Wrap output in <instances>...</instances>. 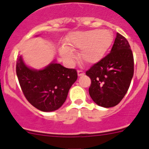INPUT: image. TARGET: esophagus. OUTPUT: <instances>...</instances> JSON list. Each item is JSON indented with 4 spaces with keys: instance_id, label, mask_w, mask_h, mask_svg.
I'll return each instance as SVG.
<instances>
[{
    "instance_id": "esophagus-1",
    "label": "esophagus",
    "mask_w": 149,
    "mask_h": 149,
    "mask_svg": "<svg viewBox=\"0 0 149 149\" xmlns=\"http://www.w3.org/2000/svg\"><path fill=\"white\" fill-rule=\"evenodd\" d=\"M77 73H78V76H84V74H85L84 71H82V70H78Z\"/></svg>"
}]
</instances>
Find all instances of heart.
I'll list each match as a JSON object with an SVG mask.
<instances>
[{
  "label": "heart",
  "mask_w": 149,
  "mask_h": 149,
  "mask_svg": "<svg viewBox=\"0 0 149 149\" xmlns=\"http://www.w3.org/2000/svg\"><path fill=\"white\" fill-rule=\"evenodd\" d=\"M114 36L108 29H93L85 31H75L65 39V46L60 48V54L67 63L74 62L73 51L81 50L80 60L88 65L101 62L112 46Z\"/></svg>",
  "instance_id": "b5f03b06"
}]
</instances>
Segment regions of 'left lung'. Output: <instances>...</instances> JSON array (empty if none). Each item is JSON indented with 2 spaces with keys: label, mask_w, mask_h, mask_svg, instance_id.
Instances as JSON below:
<instances>
[{
  "label": "left lung",
  "mask_w": 149,
  "mask_h": 149,
  "mask_svg": "<svg viewBox=\"0 0 149 149\" xmlns=\"http://www.w3.org/2000/svg\"><path fill=\"white\" fill-rule=\"evenodd\" d=\"M134 73V61L127 40L117 33L110 53L87 70L93 101L103 107L116 106L128 90Z\"/></svg>",
  "instance_id": "8db88e82"
}]
</instances>
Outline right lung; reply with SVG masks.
<instances>
[{
  "mask_svg": "<svg viewBox=\"0 0 149 149\" xmlns=\"http://www.w3.org/2000/svg\"><path fill=\"white\" fill-rule=\"evenodd\" d=\"M16 74L26 100L42 112L59 109L78 78L76 70L66 68L55 59L38 70L26 65L22 55L16 61Z\"/></svg>",
  "mask_w": 149,
  "mask_h": 149,
  "instance_id": "1",
  "label": "right lung"
}]
</instances>
